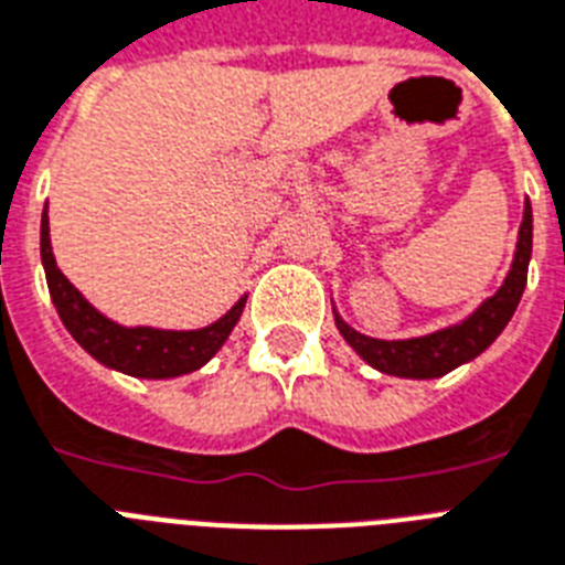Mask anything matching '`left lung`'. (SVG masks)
Instances as JSON below:
<instances>
[{
	"instance_id": "left-lung-1",
	"label": "left lung",
	"mask_w": 565,
	"mask_h": 565,
	"mask_svg": "<svg viewBox=\"0 0 565 565\" xmlns=\"http://www.w3.org/2000/svg\"><path fill=\"white\" fill-rule=\"evenodd\" d=\"M531 204H525V218L519 227V242H516V256H513V268L504 279V286L495 291L481 309L467 318L458 327L440 329L435 335L426 338H408V341H376L350 329L341 318L338 329L347 338V344L353 347L361 359L373 364L382 373L391 376H405V379H435L444 376L449 370H455L463 361L476 359L478 353H484L487 347L493 344L499 332L508 327V320L513 318L522 291L527 282V259H531Z\"/></svg>"
}]
</instances>
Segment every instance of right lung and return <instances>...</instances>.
Listing matches in <instances>:
<instances>
[{
    "label": "right lung",
    "instance_id": "add662e5",
    "mask_svg": "<svg viewBox=\"0 0 565 565\" xmlns=\"http://www.w3.org/2000/svg\"><path fill=\"white\" fill-rule=\"evenodd\" d=\"M40 256L46 268L49 295H52L63 327L70 329L72 338L102 364L130 376L142 379H169L180 373H192L201 364L218 353V347L236 327L238 315L245 309V297L212 327L195 329V332H166L151 327H119L81 297V291L63 277L61 268L54 265L52 242H49V215L43 212L40 224Z\"/></svg>",
    "mask_w": 565,
    "mask_h": 565
}]
</instances>
